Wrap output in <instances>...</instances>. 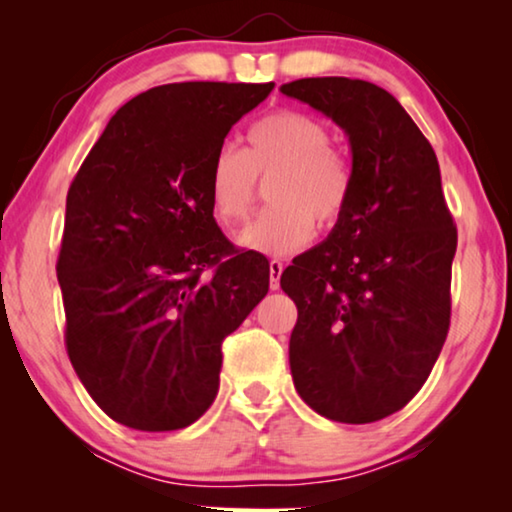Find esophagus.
<instances>
[{"instance_id":"esophagus-1","label":"esophagus","mask_w":512,"mask_h":512,"mask_svg":"<svg viewBox=\"0 0 512 512\" xmlns=\"http://www.w3.org/2000/svg\"><path fill=\"white\" fill-rule=\"evenodd\" d=\"M284 272V263L282 261H270V289L277 291L279 289V277H282Z\"/></svg>"}]
</instances>
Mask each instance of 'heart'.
I'll return each instance as SVG.
<instances>
[{"label":"heart","mask_w":512,"mask_h":512,"mask_svg":"<svg viewBox=\"0 0 512 512\" xmlns=\"http://www.w3.org/2000/svg\"><path fill=\"white\" fill-rule=\"evenodd\" d=\"M247 151L221 146L207 172L216 219L235 226L256 202L258 179H272L270 209L244 228L237 242L268 256H289L314 237V223L333 230L354 195L352 163L333 149L331 130L296 109H277L247 132Z\"/></svg>","instance_id":"obj_1"}]
</instances>
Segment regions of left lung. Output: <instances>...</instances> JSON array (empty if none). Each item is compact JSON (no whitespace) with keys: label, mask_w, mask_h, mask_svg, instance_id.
I'll return each instance as SVG.
<instances>
[{"label":"left lung","mask_w":512,"mask_h":512,"mask_svg":"<svg viewBox=\"0 0 512 512\" xmlns=\"http://www.w3.org/2000/svg\"><path fill=\"white\" fill-rule=\"evenodd\" d=\"M279 90L347 132L354 170L345 219L279 279L298 307L293 384L321 417L377 422L422 389L450 331L457 226L438 158L375 83L324 76Z\"/></svg>","instance_id":"1"}]
</instances>
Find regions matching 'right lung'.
Instances as JSON below:
<instances>
[{
    "label": "right lung",
    "mask_w": 512,
    "mask_h": 512,
    "mask_svg": "<svg viewBox=\"0 0 512 512\" xmlns=\"http://www.w3.org/2000/svg\"><path fill=\"white\" fill-rule=\"evenodd\" d=\"M272 88L146 90L111 116L69 186L55 265L65 345L118 424L174 431L205 415L223 340L268 293V258L235 249L216 226L207 172L230 128Z\"/></svg>",
    "instance_id": "1"
}]
</instances>
